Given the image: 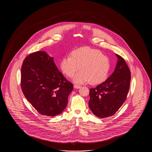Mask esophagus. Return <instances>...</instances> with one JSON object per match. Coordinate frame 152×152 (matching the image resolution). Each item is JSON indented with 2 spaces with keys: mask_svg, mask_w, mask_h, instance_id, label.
<instances>
[{
  "mask_svg": "<svg viewBox=\"0 0 152 152\" xmlns=\"http://www.w3.org/2000/svg\"><path fill=\"white\" fill-rule=\"evenodd\" d=\"M74 88H76V89H79L81 88V86L79 85H77V84H75L74 85Z\"/></svg>",
  "mask_w": 152,
  "mask_h": 152,
  "instance_id": "esophagus-1",
  "label": "esophagus"
}]
</instances>
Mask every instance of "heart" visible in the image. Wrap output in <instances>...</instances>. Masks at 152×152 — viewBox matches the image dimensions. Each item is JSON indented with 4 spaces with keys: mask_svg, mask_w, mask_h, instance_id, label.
<instances>
[{
    "mask_svg": "<svg viewBox=\"0 0 152 152\" xmlns=\"http://www.w3.org/2000/svg\"><path fill=\"white\" fill-rule=\"evenodd\" d=\"M72 56L62 58L60 68L63 72L69 77L76 74L73 81L77 83L89 81L92 85L102 83L108 77L111 63L107 56L101 51L88 47H84L73 51Z\"/></svg>",
    "mask_w": 152,
    "mask_h": 152,
    "instance_id": "1",
    "label": "heart"
}]
</instances>
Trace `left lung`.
Returning <instances> with one entry per match:
<instances>
[{
  "mask_svg": "<svg viewBox=\"0 0 152 152\" xmlns=\"http://www.w3.org/2000/svg\"><path fill=\"white\" fill-rule=\"evenodd\" d=\"M118 58L115 71L104 82L91 88L89 107L95 116L105 118L113 116L126 99L130 87V69L125 60Z\"/></svg>",
  "mask_w": 152,
  "mask_h": 152,
  "instance_id": "1",
  "label": "left lung"
}]
</instances>
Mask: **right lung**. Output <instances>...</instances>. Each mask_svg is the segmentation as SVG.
<instances>
[{"label":"right lung","instance_id":"1","mask_svg":"<svg viewBox=\"0 0 152 152\" xmlns=\"http://www.w3.org/2000/svg\"><path fill=\"white\" fill-rule=\"evenodd\" d=\"M22 92L32 107L43 116H57L66 108L73 84L63 76L53 58L44 51L27 56L21 68Z\"/></svg>","mask_w":152,"mask_h":152}]
</instances>
